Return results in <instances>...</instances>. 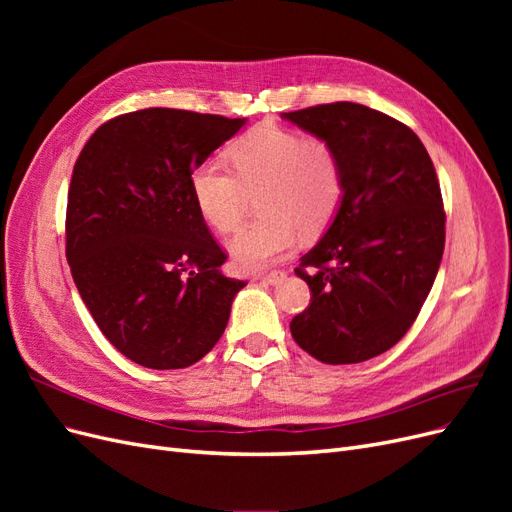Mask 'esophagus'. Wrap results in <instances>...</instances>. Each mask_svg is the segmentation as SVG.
<instances>
[{
  "mask_svg": "<svg viewBox=\"0 0 512 512\" xmlns=\"http://www.w3.org/2000/svg\"><path fill=\"white\" fill-rule=\"evenodd\" d=\"M284 277H286V271L273 269V271H269V273H260V275L256 277V280H262V282H267V284H271V286H277V284L284 282Z\"/></svg>",
  "mask_w": 512,
  "mask_h": 512,
  "instance_id": "34e87169",
  "label": "esophagus"
}]
</instances>
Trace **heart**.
<instances>
[{
	"instance_id": "b5f03b06",
	"label": "heart",
	"mask_w": 512,
	"mask_h": 512,
	"mask_svg": "<svg viewBox=\"0 0 512 512\" xmlns=\"http://www.w3.org/2000/svg\"><path fill=\"white\" fill-rule=\"evenodd\" d=\"M230 166L207 160L190 175L194 205L215 232H235L258 194L262 215L230 241L241 271H260L299 237L320 235L344 198V166L331 141L262 123L228 147Z\"/></svg>"
}]
</instances>
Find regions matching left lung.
<instances>
[{"mask_svg": "<svg viewBox=\"0 0 512 512\" xmlns=\"http://www.w3.org/2000/svg\"><path fill=\"white\" fill-rule=\"evenodd\" d=\"M327 138L344 166V198L294 269L312 290L290 333L327 365L363 363L408 333L444 252L436 168L406 123L354 102L282 113Z\"/></svg>", "mask_w": 512, "mask_h": 512, "instance_id": "obj_1", "label": "left lung"}]
</instances>
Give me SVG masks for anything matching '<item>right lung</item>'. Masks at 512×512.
<instances>
[{
  "instance_id": "add662e5",
  "label": "right lung",
  "mask_w": 512,
  "mask_h": 512,
  "mask_svg": "<svg viewBox=\"0 0 512 512\" xmlns=\"http://www.w3.org/2000/svg\"><path fill=\"white\" fill-rule=\"evenodd\" d=\"M245 119L143 108L108 119L72 170L66 258L104 337L149 369L190 367L218 344L245 282L194 205L190 175Z\"/></svg>"
}]
</instances>
